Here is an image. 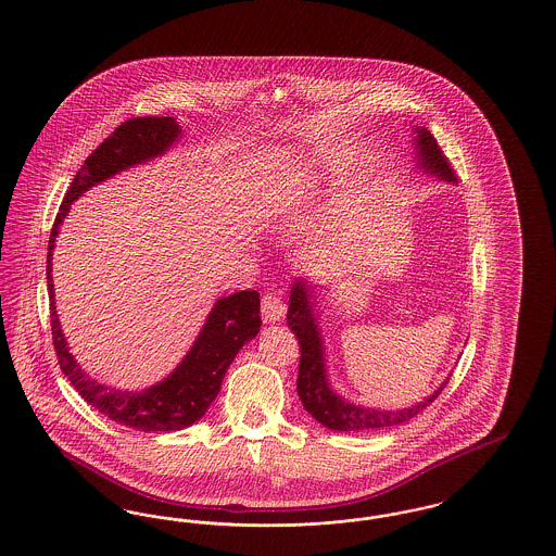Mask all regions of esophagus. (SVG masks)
Listing matches in <instances>:
<instances>
[{
  "mask_svg": "<svg viewBox=\"0 0 556 556\" xmlns=\"http://www.w3.org/2000/svg\"><path fill=\"white\" fill-rule=\"evenodd\" d=\"M263 320L265 323H279L281 318L286 317V304L281 302V298L277 293H266L263 298Z\"/></svg>",
  "mask_w": 556,
  "mask_h": 556,
  "instance_id": "1",
  "label": "esophagus"
}]
</instances>
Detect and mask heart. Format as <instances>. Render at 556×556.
Here are the masks:
<instances>
[{"label":"heart","instance_id":"b5f03b06","mask_svg":"<svg viewBox=\"0 0 556 556\" xmlns=\"http://www.w3.org/2000/svg\"><path fill=\"white\" fill-rule=\"evenodd\" d=\"M317 179V173L308 164H279L265 173L256 189L254 212L261 218H275L300 204Z\"/></svg>","mask_w":556,"mask_h":556}]
</instances>
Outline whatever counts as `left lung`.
<instances>
[{
	"label": "left lung",
	"instance_id": "1",
	"mask_svg": "<svg viewBox=\"0 0 556 556\" xmlns=\"http://www.w3.org/2000/svg\"><path fill=\"white\" fill-rule=\"evenodd\" d=\"M415 170L427 177H435L442 184H456L448 160L442 154L435 137L425 127H415ZM318 290L323 286L311 277L300 275L291 281L288 325L300 344V369H298V396L313 419L333 431H379L388 427L406 424L429 406L448 383V377L421 402L406 408H375L356 404L342 396L329 381L327 348L318 320Z\"/></svg>",
	"mask_w": 556,
	"mask_h": 556
}]
</instances>
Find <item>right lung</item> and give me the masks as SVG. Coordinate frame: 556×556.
<instances>
[{"label": "right lung", "mask_w": 556, "mask_h": 556, "mask_svg": "<svg viewBox=\"0 0 556 556\" xmlns=\"http://www.w3.org/2000/svg\"><path fill=\"white\" fill-rule=\"evenodd\" d=\"M181 139V127L173 116H143L123 123L85 160L68 187L48 245V290L52 311V338L60 369L87 404L100 410L114 424L137 431H179L200 421L214 397L220 392L225 372L239 350L252 342L261 331V293L236 291L218 298L204 320L195 342L187 350L181 363L162 381L135 392L100 383L80 369L64 338L55 313L52 261L55 238L73 202L85 191L100 186L132 166L162 159Z\"/></svg>", "instance_id": "obj_1"}]
</instances>
